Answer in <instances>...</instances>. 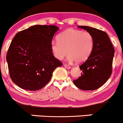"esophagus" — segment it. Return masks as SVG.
<instances>
[{
	"mask_svg": "<svg viewBox=\"0 0 123 123\" xmlns=\"http://www.w3.org/2000/svg\"><path fill=\"white\" fill-rule=\"evenodd\" d=\"M64 67L65 68H67V69H70V66L69 65H68V64H64Z\"/></svg>",
	"mask_w": 123,
	"mask_h": 123,
	"instance_id": "obj_1",
	"label": "esophagus"
}]
</instances>
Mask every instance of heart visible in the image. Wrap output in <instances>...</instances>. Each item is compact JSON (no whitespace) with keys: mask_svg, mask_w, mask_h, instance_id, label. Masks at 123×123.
Listing matches in <instances>:
<instances>
[{"mask_svg":"<svg viewBox=\"0 0 123 123\" xmlns=\"http://www.w3.org/2000/svg\"><path fill=\"white\" fill-rule=\"evenodd\" d=\"M57 40L52 41L51 49L54 56L59 60L68 54L69 62L82 63L90 56L94 48V37L87 31L68 29L58 35Z\"/></svg>","mask_w":123,"mask_h":123,"instance_id":"heart-1","label":"heart"}]
</instances>
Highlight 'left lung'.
<instances>
[{
    "label": "left lung",
    "instance_id": "left-lung-1",
    "mask_svg": "<svg viewBox=\"0 0 123 123\" xmlns=\"http://www.w3.org/2000/svg\"><path fill=\"white\" fill-rule=\"evenodd\" d=\"M78 27L92 34L94 45L90 56L80 66L81 76L73 82L80 89L94 90L102 86L111 75L115 50L106 32L88 26Z\"/></svg>",
    "mask_w": 123,
    "mask_h": 123
}]
</instances>
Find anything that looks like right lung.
Instances as JSON below:
<instances>
[{"instance_id":"right-lung-1","label":"right lung","mask_w":123,"mask_h":123,"mask_svg":"<svg viewBox=\"0 0 123 123\" xmlns=\"http://www.w3.org/2000/svg\"><path fill=\"white\" fill-rule=\"evenodd\" d=\"M59 27L35 25L19 31L13 38L6 54L12 81L25 90L43 88L54 70L63 63L53 55L51 43Z\"/></svg>"}]
</instances>
